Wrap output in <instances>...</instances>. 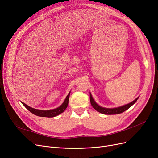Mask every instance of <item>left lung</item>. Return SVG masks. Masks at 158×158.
I'll use <instances>...</instances> for the list:
<instances>
[{
    "label": "left lung",
    "instance_id": "obj_1",
    "mask_svg": "<svg viewBox=\"0 0 158 158\" xmlns=\"http://www.w3.org/2000/svg\"><path fill=\"white\" fill-rule=\"evenodd\" d=\"M90 95V102H91V105L97 111L105 114H119L123 112H124L126 110H127L128 108H130L133 104H135V102L137 101V99H138V98H137L135 100H134L133 102H132L131 103H128L127 105H125V106H123L121 107H117V108H113V109H108V108H104L102 107H100L95 102V101L94 100L92 95Z\"/></svg>",
    "mask_w": 158,
    "mask_h": 158
}]
</instances>
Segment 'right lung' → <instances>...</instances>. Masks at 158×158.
I'll return each mask as SVG.
<instances>
[{"instance_id": "obj_1", "label": "right lung", "mask_w": 158, "mask_h": 158, "mask_svg": "<svg viewBox=\"0 0 158 158\" xmlns=\"http://www.w3.org/2000/svg\"><path fill=\"white\" fill-rule=\"evenodd\" d=\"M69 96H70V93L68 94L67 96H66L64 102L61 105L60 107L58 108L55 109H52V110H48V111H42V110H39V109H35L31 108L27 106L26 104L22 102V103L24 106V107L29 111L32 113L33 114H35L37 116L39 117H53L56 115H59V114L62 113L64 111V110L66 109L68 106L69 104Z\"/></svg>"}]
</instances>
